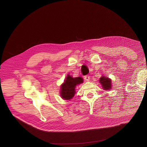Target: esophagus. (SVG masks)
Masks as SVG:
<instances>
[{
    "instance_id": "obj_1",
    "label": "esophagus",
    "mask_w": 147,
    "mask_h": 147,
    "mask_svg": "<svg viewBox=\"0 0 147 147\" xmlns=\"http://www.w3.org/2000/svg\"><path fill=\"white\" fill-rule=\"evenodd\" d=\"M84 80H86V81H89L90 78V76H89L88 75H87V76H84Z\"/></svg>"
}]
</instances>
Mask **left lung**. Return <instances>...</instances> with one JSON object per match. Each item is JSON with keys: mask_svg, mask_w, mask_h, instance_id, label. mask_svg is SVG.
<instances>
[{"mask_svg": "<svg viewBox=\"0 0 147 147\" xmlns=\"http://www.w3.org/2000/svg\"><path fill=\"white\" fill-rule=\"evenodd\" d=\"M99 81L104 90H109L110 89H111V80L110 79L105 78L104 76H102L101 78L99 79Z\"/></svg>", "mask_w": 147, "mask_h": 147, "instance_id": "obj_1", "label": "left lung"}]
</instances>
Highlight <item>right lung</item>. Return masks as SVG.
Listing matches in <instances>:
<instances>
[{"label":"right lung","instance_id":"1","mask_svg":"<svg viewBox=\"0 0 147 147\" xmlns=\"http://www.w3.org/2000/svg\"><path fill=\"white\" fill-rule=\"evenodd\" d=\"M83 82V79L80 77L73 78L68 74L64 83L61 86V98L65 100L71 99L75 95L76 86Z\"/></svg>","mask_w":147,"mask_h":147}]
</instances>
